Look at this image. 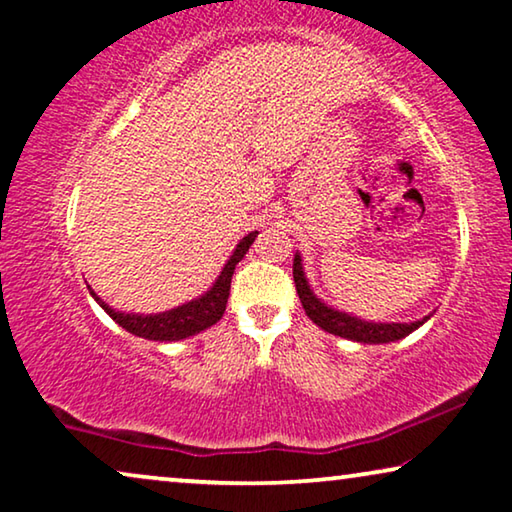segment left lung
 <instances>
[{
  "label": "left lung",
  "instance_id": "left-lung-1",
  "mask_svg": "<svg viewBox=\"0 0 512 512\" xmlns=\"http://www.w3.org/2000/svg\"><path fill=\"white\" fill-rule=\"evenodd\" d=\"M293 281H295V288H298L302 307H305L311 321H314L318 328L328 330L330 335L353 339V342H362V344L395 342V339L411 335L413 330L420 328V325L429 318L425 316L422 321H416V323H365L360 321V318H353L348 314H342V311L330 309L328 305H323L314 293H311V288L305 279V272H302L300 256L293 258Z\"/></svg>",
  "mask_w": 512,
  "mask_h": 512
}]
</instances>
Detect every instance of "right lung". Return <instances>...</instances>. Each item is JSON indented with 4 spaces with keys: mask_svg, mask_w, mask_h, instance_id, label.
<instances>
[{
    "mask_svg": "<svg viewBox=\"0 0 512 512\" xmlns=\"http://www.w3.org/2000/svg\"><path fill=\"white\" fill-rule=\"evenodd\" d=\"M258 233H249L247 238H242L238 249L233 251L231 261L226 263V268L221 270L219 279L214 281V286L207 291L203 298L191 300L187 305L164 311V314H122V311L110 309L106 302H103L99 295H94V300L106 309V314L113 318L115 323H120L124 330L131 332V335L150 339V342H175V339H184L196 335L205 328H210L224 316L228 295H231V279L235 265L242 261V256L247 254L251 242L256 240Z\"/></svg>",
    "mask_w": 512,
    "mask_h": 512,
    "instance_id": "1",
    "label": "right lung"
}]
</instances>
